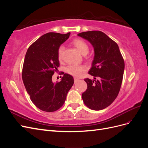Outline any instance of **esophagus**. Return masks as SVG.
I'll return each mask as SVG.
<instances>
[{
	"label": "esophagus",
	"instance_id": "34e87169",
	"mask_svg": "<svg viewBox=\"0 0 148 148\" xmlns=\"http://www.w3.org/2000/svg\"><path fill=\"white\" fill-rule=\"evenodd\" d=\"M79 80V79L78 78H74V82H75V83H77L78 81Z\"/></svg>",
	"mask_w": 148,
	"mask_h": 148
}]
</instances>
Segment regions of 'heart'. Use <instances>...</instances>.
I'll list each match as a JSON object with an SVG mask.
<instances>
[{
  "label": "heart",
  "mask_w": 148,
  "mask_h": 148,
  "mask_svg": "<svg viewBox=\"0 0 148 148\" xmlns=\"http://www.w3.org/2000/svg\"><path fill=\"white\" fill-rule=\"evenodd\" d=\"M72 44L76 47L78 51L82 55H86L89 52V46L86 42L81 39H76L72 41ZM64 51V46H60L58 50V59L59 60H62V56ZM84 68L82 66H77L74 65H70L66 68V71L69 74L73 75L74 77H79L81 75L82 71H83Z\"/></svg>",
  "instance_id": "1"
}]
</instances>
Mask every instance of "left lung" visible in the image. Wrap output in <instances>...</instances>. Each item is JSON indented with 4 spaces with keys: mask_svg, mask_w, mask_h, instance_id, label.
Masks as SVG:
<instances>
[{
    "mask_svg": "<svg viewBox=\"0 0 148 148\" xmlns=\"http://www.w3.org/2000/svg\"><path fill=\"white\" fill-rule=\"evenodd\" d=\"M78 36L90 42L95 51L89 71L95 79H84L88 88L82 94V99L89 109L102 110L110 106L119 95L125 69L123 57L117 44L102 31H86Z\"/></svg>",
    "mask_w": 148,
    "mask_h": 148,
    "instance_id": "obj_1",
    "label": "left lung"
}]
</instances>
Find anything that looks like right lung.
<instances>
[{
	"label": "right lung",
	"instance_id": "1",
	"mask_svg": "<svg viewBox=\"0 0 148 148\" xmlns=\"http://www.w3.org/2000/svg\"><path fill=\"white\" fill-rule=\"evenodd\" d=\"M70 33H47L29 47L26 53L22 79L33 104L41 110L52 112L64 105L74 83L72 76L63 73L61 81L53 83L52 75L59 66L58 50Z\"/></svg>",
	"mask_w": 148,
	"mask_h": 148
}]
</instances>
